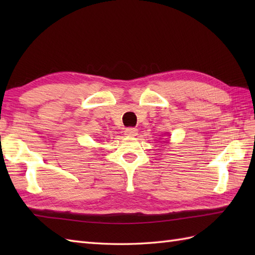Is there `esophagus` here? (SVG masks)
Listing matches in <instances>:
<instances>
[{
    "instance_id": "1",
    "label": "esophagus",
    "mask_w": 255,
    "mask_h": 255,
    "mask_svg": "<svg viewBox=\"0 0 255 255\" xmlns=\"http://www.w3.org/2000/svg\"><path fill=\"white\" fill-rule=\"evenodd\" d=\"M137 133H138V129L133 128V127L126 128V130H125V134H127L128 137H133V136H136Z\"/></svg>"
}]
</instances>
